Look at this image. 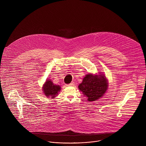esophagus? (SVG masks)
Listing matches in <instances>:
<instances>
[{
  "label": "esophagus",
  "mask_w": 146,
  "mask_h": 146,
  "mask_svg": "<svg viewBox=\"0 0 146 146\" xmlns=\"http://www.w3.org/2000/svg\"><path fill=\"white\" fill-rule=\"evenodd\" d=\"M74 86V82H72L70 83V84L67 85V86Z\"/></svg>",
  "instance_id": "1"
}]
</instances>
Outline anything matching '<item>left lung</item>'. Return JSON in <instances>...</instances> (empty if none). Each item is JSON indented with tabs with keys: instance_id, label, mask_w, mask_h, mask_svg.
Listing matches in <instances>:
<instances>
[{
	"instance_id": "8db88e82",
	"label": "left lung",
	"mask_w": 146,
	"mask_h": 146,
	"mask_svg": "<svg viewBox=\"0 0 146 146\" xmlns=\"http://www.w3.org/2000/svg\"><path fill=\"white\" fill-rule=\"evenodd\" d=\"M108 87V80L105 74L89 73L83 78L78 88L89 102H93L105 95Z\"/></svg>"
}]
</instances>
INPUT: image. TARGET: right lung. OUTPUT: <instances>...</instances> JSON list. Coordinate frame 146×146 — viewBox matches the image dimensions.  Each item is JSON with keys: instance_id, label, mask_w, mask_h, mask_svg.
I'll use <instances>...</instances> for the list:
<instances>
[{"instance_id": "obj_1", "label": "right lung", "mask_w": 146, "mask_h": 146, "mask_svg": "<svg viewBox=\"0 0 146 146\" xmlns=\"http://www.w3.org/2000/svg\"><path fill=\"white\" fill-rule=\"evenodd\" d=\"M43 92L47 98H54L57 96L58 92L60 91V86L56 85L50 79H47L42 87Z\"/></svg>"}]
</instances>
